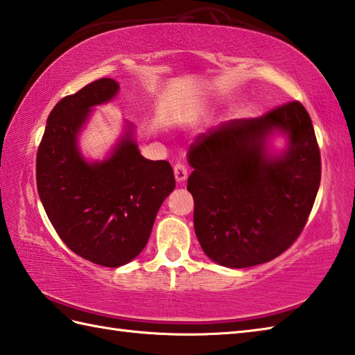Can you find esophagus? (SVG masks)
I'll use <instances>...</instances> for the list:
<instances>
[{
    "mask_svg": "<svg viewBox=\"0 0 355 355\" xmlns=\"http://www.w3.org/2000/svg\"><path fill=\"white\" fill-rule=\"evenodd\" d=\"M173 175H175V180L178 183H183L187 178V168L183 163H177L173 166Z\"/></svg>",
    "mask_w": 355,
    "mask_h": 355,
    "instance_id": "obj_1",
    "label": "esophagus"
}]
</instances>
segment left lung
<instances>
[{
  "instance_id": "8db88e82",
  "label": "left lung",
  "mask_w": 355,
  "mask_h": 355,
  "mask_svg": "<svg viewBox=\"0 0 355 355\" xmlns=\"http://www.w3.org/2000/svg\"><path fill=\"white\" fill-rule=\"evenodd\" d=\"M285 135L273 153L269 139ZM193 172V227L210 259L229 268L284 253L310 215L320 184V150L300 102L256 119H235L198 135L187 153Z\"/></svg>"
}]
</instances>
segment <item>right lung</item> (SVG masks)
Wrapping results in <instances>:
<instances>
[{
  "label": "right lung",
  "instance_id": "obj_1",
  "mask_svg": "<svg viewBox=\"0 0 355 355\" xmlns=\"http://www.w3.org/2000/svg\"><path fill=\"white\" fill-rule=\"evenodd\" d=\"M119 88L103 78L59 101L36 155L37 193L59 238L80 258L112 268L140 254L158 209L175 187L168 162L140 154L131 123L102 162L82 155V128Z\"/></svg>",
  "mask_w": 355,
  "mask_h": 355
}]
</instances>
